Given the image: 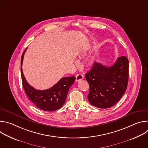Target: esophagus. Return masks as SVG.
I'll return each instance as SVG.
<instances>
[{
    "label": "esophagus",
    "instance_id": "obj_1",
    "mask_svg": "<svg viewBox=\"0 0 148 148\" xmlns=\"http://www.w3.org/2000/svg\"><path fill=\"white\" fill-rule=\"evenodd\" d=\"M75 78H76L75 81L77 82V81H79L80 80H82L84 78V76L81 74H78L75 76Z\"/></svg>",
    "mask_w": 148,
    "mask_h": 148
}]
</instances>
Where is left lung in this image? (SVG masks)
Wrapping results in <instances>:
<instances>
[{
  "mask_svg": "<svg viewBox=\"0 0 148 148\" xmlns=\"http://www.w3.org/2000/svg\"><path fill=\"white\" fill-rule=\"evenodd\" d=\"M129 77V61L118 57L111 67L94 62L86 74L89 84L90 103L99 108H108L116 104L126 91Z\"/></svg>",
  "mask_w": 148,
  "mask_h": 148,
  "instance_id": "8db88e82",
  "label": "left lung"
}]
</instances>
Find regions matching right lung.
<instances>
[{"label": "right lung", "mask_w": 148, "mask_h": 148, "mask_svg": "<svg viewBox=\"0 0 148 148\" xmlns=\"http://www.w3.org/2000/svg\"><path fill=\"white\" fill-rule=\"evenodd\" d=\"M26 49L23 52L21 58V75L23 87L27 97L38 108L41 110L54 111L61 108L66 102L69 90L74 84L75 77H63L48 90H36L26 81L22 71V66Z\"/></svg>", "instance_id": "obj_1"}]
</instances>
